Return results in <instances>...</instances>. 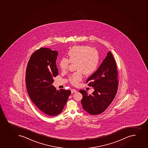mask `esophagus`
<instances>
[{
	"label": "esophagus",
	"mask_w": 148,
	"mask_h": 148,
	"mask_svg": "<svg viewBox=\"0 0 148 148\" xmlns=\"http://www.w3.org/2000/svg\"><path fill=\"white\" fill-rule=\"evenodd\" d=\"M71 93H75V92H77V91L75 89H71Z\"/></svg>",
	"instance_id": "1"
}]
</instances>
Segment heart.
<instances>
[{
	"mask_svg": "<svg viewBox=\"0 0 148 148\" xmlns=\"http://www.w3.org/2000/svg\"><path fill=\"white\" fill-rule=\"evenodd\" d=\"M68 59L63 58L59 62V66L64 71L69 67V62L75 63V69L78 70L70 77L69 81L76 85L82 79V73L92 74L97 69L99 63V53L97 49L84 45L75 46L67 53Z\"/></svg>",
	"mask_w": 148,
	"mask_h": 148,
	"instance_id": "b5f03b06",
	"label": "heart"
}]
</instances>
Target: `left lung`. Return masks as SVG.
I'll list each match as a JSON object with an SVG mask.
<instances>
[{"instance_id":"1","label":"left lung","mask_w":148,"mask_h":148,"mask_svg":"<svg viewBox=\"0 0 148 148\" xmlns=\"http://www.w3.org/2000/svg\"><path fill=\"white\" fill-rule=\"evenodd\" d=\"M117 66L110 51L103 61L97 71L86 81L88 85L94 87L92 94L81 90L82 108L92 115H97L104 112L111 104L118 89Z\"/></svg>"}]
</instances>
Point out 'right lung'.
Here are the masks:
<instances>
[{
  "mask_svg": "<svg viewBox=\"0 0 148 148\" xmlns=\"http://www.w3.org/2000/svg\"><path fill=\"white\" fill-rule=\"evenodd\" d=\"M58 51L41 48L31 56L27 66L25 84L30 98L44 114L54 116L63 111L70 90L56 88L53 78L58 74L56 64Z\"/></svg>",
  "mask_w": 148,
  "mask_h": 148,
  "instance_id": "add662e5",
  "label": "right lung"
}]
</instances>
